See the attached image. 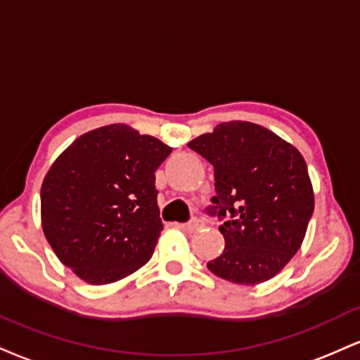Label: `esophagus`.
<instances>
[{
	"label": "esophagus",
	"instance_id": "1",
	"mask_svg": "<svg viewBox=\"0 0 360 360\" xmlns=\"http://www.w3.org/2000/svg\"><path fill=\"white\" fill-rule=\"evenodd\" d=\"M202 226V221L199 218H193L191 221H188V223H181L179 224V228H183L184 231H189V233H193V231H198L199 228Z\"/></svg>",
	"mask_w": 360,
	"mask_h": 360
}]
</instances>
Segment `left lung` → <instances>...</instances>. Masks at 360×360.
<instances>
[{"mask_svg":"<svg viewBox=\"0 0 360 360\" xmlns=\"http://www.w3.org/2000/svg\"><path fill=\"white\" fill-rule=\"evenodd\" d=\"M214 169L210 211L224 250L210 271L240 285L275 276L300 248L314 213L307 164L293 146L262 125L233 120L188 144Z\"/></svg>","mask_w":360,"mask_h":360,"instance_id":"8db88e82","label":"left lung"}]
</instances>
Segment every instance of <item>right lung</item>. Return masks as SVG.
Segmentation results:
<instances>
[{
  "mask_svg": "<svg viewBox=\"0 0 360 360\" xmlns=\"http://www.w3.org/2000/svg\"><path fill=\"white\" fill-rule=\"evenodd\" d=\"M171 147L124 124L73 141L41 184L43 233L73 274L105 285L153 257L162 231L155 169Z\"/></svg>",
  "mask_w": 360,
  "mask_h": 360,
  "instance_id": "1",
  "label": "right lung"
}]
</instances>
